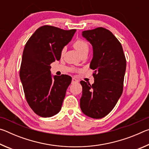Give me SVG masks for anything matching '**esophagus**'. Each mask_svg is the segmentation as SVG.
<instances>
[{
    "instance_id": "1",
    "label": "esophagus",
    "mask_w": 149,
    "mask_h": 149,
    "mask_svg": "<svg viewBox=\"0 0 149 149\" xmlns=\"http://www.w3.org/2000/svg\"><path fill=\"white\" fill-rule=\"evenodd\" d=\"M78 81H79L75 79V78H74V77L72 78V84H75V83H77Z\"/></svg>"
}]
</instances>
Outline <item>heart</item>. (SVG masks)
<instances>
[{
    "label": "heart",
    "instance_id": "b5f03b06",
    "mask_svg": "<svg viewBox=\"0 0 149 149\" xmlns=\"http://www.w3.org/2000/svg\"><path fill=\"white\" fill-rule=\"evenodd\" d=\"M74 47L75 49L79 52V54L81 55L84 53H85V52H88L89 50V45L88 44V42L81 39L77 40V41L74 43ZM65 50H66V48L65 47L63 48V49L62 50V52H61L62 54L64 53Z\"/></svg>",
    "mask_w": 149,
    "mask_h": 149
}]
</instances>
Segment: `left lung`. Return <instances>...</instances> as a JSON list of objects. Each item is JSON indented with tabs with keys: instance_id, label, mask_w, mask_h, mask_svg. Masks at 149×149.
<instances>
[{
	"instance_id": "obj_1",
	"label": "left lung",
	"mask_w": 149,
	"mask_h": 149,
	"mask_svg": "<svg viewBox=\"0 0 149 149\" xmlns=\"http://www.w3.org/2000/svg\"><path fill=\"white\" fill-rule=\"evenodd\" d=\"M93 47L90 68L95 70L92 85L84 81L80 108L87 116L100 119L112 110L122 94L126 60L122 45L103 27L82 32Z\"/></svg>"
}]
</instances>
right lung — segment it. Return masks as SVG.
I'll return each mask as SVG.
<instances>
[{
	"mask_svg": "<svg viewBox=\"0 0 149 149\" xmlns=\"http://www.w3.org/2000/svg\"><path fill=\"white\" fill-rule=\"evenodd\" d=\"M75 31L76 29L44 26L35 31L25 45L20 80L27 103L39 116H53L61 110L72 77L68 75H52L50 65L60 60L62 50Z\"/></svg>",
	"mask_w": 149,
	"mask_h": 149,
	"instance_id": "1",
	"label": "right lung"
}]
</instances>
